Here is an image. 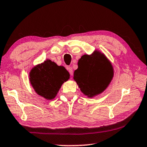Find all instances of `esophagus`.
I'll return each mask as SVG.
<instances>
[{
    "instance_id": "obj_1",
    "label": "esophagus",
    "mask_w": 147,
    "mask_h": 147,
    "mask_svg": "<svg viewBox=\"0 0 147 147\" xmlns=\"http://www.w3.org/2000/svg\"><path fill=\"white\" fill-rule=\"evenodd\" d=\"M67 70H68L69 74H70V76H73V69H72L71 67H67Z\"/></svg>"
}]
</instances>
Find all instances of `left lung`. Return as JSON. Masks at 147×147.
Returning a JSON list of instances; mask_svg holds the SVG:
<instances>
[{
	"instance_id": "left-lung-1",
	"label": "left lung",
	"mask_w": 147,
	"mask_h": 147,
	"mask_svg": "<svg viewBox=\"0 0 147 147\" xmlns=\"http://www.w3.org/2000/svg\"><path fill=\"white\" fill-rule=\"evenodd\" d=\"M78 64L74 80L84 95L93 98L107 89L114 77V67L105 54L95 50L81 56Z\"/></svg>"
}]
</instances>
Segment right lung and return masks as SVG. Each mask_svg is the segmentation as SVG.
I'll list each match as a JSON object with an SVG mask.
<instances>
[{"instance_id":"add662e5","label":"right lung","mask_w":147,"mask_h":147,"mask_svg":"<svg viewBox=\"0 0 147 147\" xmlns=\"http://www.w3.org/2000/svg\"><path fill=\"white\" fill-rule=\"evenodd\" d=\"M29 82L38 95L53 100L62 85L69 79V74L64 66L47 59L36 65L29 72Z\"/></svg>"}]
</instances>
